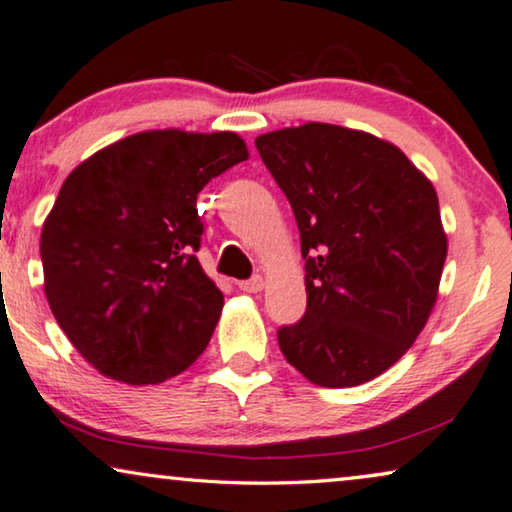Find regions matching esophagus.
Segmentation results:
<instances>
[{
  "mask_svg": "<svg viewBox=\"0 0 512 512\" xmlns=\"http://www.w3.org/2000/svg\"><path fill=\"white\" fill-rule=\"evenodd\" d=\"M238 290L243 292H260L264 288V278L262 276H252L248 281H238Z\"/></svg>",
  "mask_w": 512,
  "mask_h": 512,
  "instance_id": "obj_1",
  "label": "esophagus"
}]
</instances>
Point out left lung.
Masks as SVG:
<instances>
[{
    "mask_svg": "<svg viewBox=\"0 0 512 512\" xmlns=\"http://www.w3.org/2000/svg\"><path fill=\"white\" fill-rule=\"evenodd\" d=\"M295 213L306 311L278 330L285 360L318 386L365 384L405 356L447 257L438 194L391 142L332 124L255 140Z\"/></svg>",
    "mask_w": 512,
    "mask_h": 512,
    "instance_id": "obj_1",
    "label": "left lung"
}]
</instances>
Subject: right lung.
<instances>
[{
    "label": "right lung",
    "mask_w": 512,
    "mask_h": 512,
    "mask_svg": "<svg viewBox=\"0 0 512 512\" xmlns=\"http://www.w3.org/2000/svg\"><path fill=\"white\" fill-rule=\"evenodd\" d=\"M245 159L236 133L147 131L67 175L42 229L44 290L100 374L161 384L206 351L224 297L194 255L196 196Z\"/></svg>",
    "instance_id": "1"
}]
</instances>
